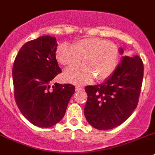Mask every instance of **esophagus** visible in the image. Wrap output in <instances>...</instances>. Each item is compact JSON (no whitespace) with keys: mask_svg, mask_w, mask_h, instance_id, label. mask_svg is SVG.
Segmentation results:
<instances>
[{"mask_svg":"<svg viewBox=\"0 0 155 155\" xmlns=\"http://www.w3.org/2000/svg\"><path fill=\"white\" fill-rule=\"evenodd\" d=\"M76 91H78V92H79V91H83V87H80V86H76Z\"/></svg>","mask_w":155,"mask_h":155,"instance_id":"obj_1","label":"esophagus"}]
</instances>
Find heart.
<instances>
[{
	"label": "heart",
	"mask_w": 155,
	"mask_h": 155,
	"mask_svg": "<svg viewBox=\"0 0 155 155\" xmlns=\"http://www.w3.org/2000/svg\"><path fill=\"white\" fill-rule=\"evenodd\" d=\"M119 51L115 44L107 40L88 37L74 41L72 46L59 44L56 50L58 61L65 68H72L81 61L83 65L67 70L64 74L66 81L84 84L94 77L104 81L112 76L119 61Z\"/></svg>",
	"instance_id": "1"
}]
</instances>
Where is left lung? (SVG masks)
Listing matches in <instances>:
<instances>
[{
	"label": "left lung",
	"mask_w": 155,
	"mask_h": 155,
	"mask_svg": "<svg viewBox=\"0 0 155 155\" xmlns=\"http://www.w3.org/2000/svg\"><path fill=\"white\" fill-rule=\"evenodd\" d=\"M120 53L123 50L120 49ZM143 76L142 59L126 56L103 83L87 86L84 115L90 125L97 130H107L124 122L138 104Z\"/></svg>",
	"instance_id": "8db88e82"
}]
</instances>
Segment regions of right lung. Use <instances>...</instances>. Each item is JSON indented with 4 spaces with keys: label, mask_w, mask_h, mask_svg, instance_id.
Listing matches in <instances>:
<instances>
[{
    "label": "right lung",
    "mask_w": 155,
    "mask_h": 155,
    "mask_svg": "<svg viewBox=\"0 0 155 155\" xmlns=\"http://www.w3.org/2000/svg\"><path fill=\"white\" fill-rule=\"evenodd\" d=\"M56 38L44 36L25 43L12 68L14 95L18 109L32 124L49 128L65 114L75 93L72 84H59L53 79L61 72L56 59Z\"/></svg>",
    "instance_id": "1"
}]
</instances>
